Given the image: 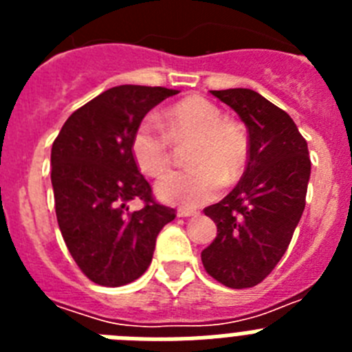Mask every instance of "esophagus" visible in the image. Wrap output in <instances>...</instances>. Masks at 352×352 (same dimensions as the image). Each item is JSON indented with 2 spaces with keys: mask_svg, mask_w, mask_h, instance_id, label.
I'll return each mask as SVG.
<instances>
[{
  "mask_svg": "<svg viewBox=\"0 0 352 352\" xmlns=\"http://www.w3.org/2000/svg\"><path fill=\"white\" fill-rule=\"evenodd\" d=\"M199 214L195 210H178V217H195Z\"/></svg>",
  "mask_w": 352,
  "mask_h": 352,
  "instance_id": "34e87169",
  "label": "esophagus"
}]
</instances>
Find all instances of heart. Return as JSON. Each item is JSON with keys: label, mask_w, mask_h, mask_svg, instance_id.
Here are the masks:
<instances>
[{"label": "heart", "mask_w": 352, "mask_h": 352, "mask_svg": "<svg viewBox=\"0 0 352 352\" xmlns=\"http://www.w3.org/2000/svg\"><path fill=\"white\" fill-rule=\"evenodd\" d=\"M160 123L164 132L151 121H144L132 138L133 160L148 176H160L169 167V141L194 139L188 151L192 167L173 170L155 185L164 203L199 206L219 195L223 179L231 183L243 173L248 157L243 130L223 120L222 111L203 96H190L174 104L164 111Z\"/></svg>", "instance_id": "heart-1"}]
</instances>
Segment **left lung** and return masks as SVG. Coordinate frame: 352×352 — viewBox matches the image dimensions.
I'll return each mask as SVG.
<instances>
[{"label":"left lung","mask_w":352,"mask_h":352,"mask_svg":"<svg viewBox=\"0 0 352 352\" xmlns=\"http://www.w3.org/2000/svg\"><path fill=\"white\" fill-rule=\"evenodd\" d=\"M248 130V162L231 194L204 210L217 238L201 254L214 280L254 287L273 272L305 210L310 179L307 141L285 111L254 89L211 91Z\"/></svg>","instance_id":"1"}]
</instances>
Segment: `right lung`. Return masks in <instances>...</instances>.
<instances>
[{"label": "right lung", "mask_w": 352, "mask_h": 352, "mask_svg": "<svg viewBox=\"0 0 352 352\" xmlns=\"http://www.w3.org/2000/svg\"><path fill=\"white\" fill-rule=\"evenodd\" d=\"M179 93L160 86H116L72 114L52 142L56 217L68 252L89 280L120 287L148 270L162 227L174 220L139 173L132 138L142 118ZM141 198L145 208L128 203Z\"/></svg>", "instance_id": "add662e5"}]
</instances>
